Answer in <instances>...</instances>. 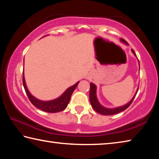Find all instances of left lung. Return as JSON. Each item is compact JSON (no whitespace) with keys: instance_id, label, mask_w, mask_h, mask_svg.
<instances>
[{"instance_id":"obj_1","label":"left lung","mask_w":159,"mask_h":159,"mask_svg":"<svg viewBox=\"0 0 159 159\" xmlns=\"http://www.w3.org/2000/svg\"><path fill=\"white\" fill-rule=\"evenodd\" d=\"M120 41H123V43H127V42H126L125 40H123L122 39H120ZM132 51H133L134 55H136L134 51L133 50H132ZM90 88L89 98H90L91 105H92V107L95 111H97L98 113H99V114H102V115H114V114H118V113H120L123 111H124V110H125L126 109L128 108V107H130V105L132 104V102H133V101L134 97H135L136 94H137V93L135 94V95L133 97V98L131 99V101L130 102H128V103L127 104H125V105L120 107H118V108H116V109H107V108H105V107H102L101 104L99 103L98 99H97L95 85L93 84V83H90Z\"/></svg>"}]
</instances>
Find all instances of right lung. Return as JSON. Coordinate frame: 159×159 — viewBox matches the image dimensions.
Listing matches in <instances>:
<instances>
[{
  "label": "right lung",
  "instance_id": "add662e5",
  "mask_svg": "<svg viewBox=\"0 0 159 159\" xmlns=\"http://www.w3.org/2000/svg\"><path fill=\"white\" fill-rule=\"evenodd\" d=\"M22 81H23V85H24V88H25V92L28 96L29 100H30V102L32 103V104H34L35 107H37L38 109L42 110V111H44L45 112H49V113H56V112L63 111V110L65 109L66 108L67 105H68L69 102L70 101V99H71L72 93H74V90L76 89V88L77 87V85L79 83L78 82L74 85L69 88L68 89H67L65 92L62 94V95L60 96L59 98L54 99V100L44 102V101H41L39 100V99L35 98L34 97L32 96L31 95V93L29 92L25 83L24 74H23Z\"/></svg>",
  "mask_w": 159,
  "mask_h": 159
}]
</instances>
